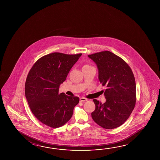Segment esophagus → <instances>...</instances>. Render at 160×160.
Segmentation results:
<instances>
[{
	"label": "esophagus",
	"instance_id": "obj_1",
	"mask_svg": "<svg viewBox=\"0 0 160 160\" xmlns=\"http://www.w3.org/2000/svg\"><path fill=\"white\" fill-rule=\"evenodd\" d=\"M87 100H88V99L85 98H81L80 99V102H85V101H87Z\"/></svg>",
	"mask_w": 160,
	"mask_h": 160
}]
</instances>
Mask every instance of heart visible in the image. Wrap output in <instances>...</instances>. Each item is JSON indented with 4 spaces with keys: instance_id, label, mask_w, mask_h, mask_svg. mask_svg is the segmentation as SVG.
Returning <instances> with one entry per match:
<instances>
[{
    "instance_id": "b5f03b06",
    "label": "heart",
    "mask_w": 160,
    "mask_h": 160,
    "mask_svg": "<svg viewBox=\"0 0 160 160\" xmlns=\"http://www.w3.org/2000/svg\"><path fill=\"white\" fill-rule=\"evenodd\" d=\"M85 66H89V65H85Z\"/></svg>"
}]
</instances>
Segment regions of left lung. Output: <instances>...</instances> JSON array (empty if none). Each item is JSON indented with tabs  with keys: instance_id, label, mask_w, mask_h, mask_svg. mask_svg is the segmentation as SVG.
<instances>
[{
	"instance_id": "1",
	"label": "left lung",
	"mask_w": 160,
	"mask_h": 160,
	"mask_svg": "<svg viewBox=\"0 0 160 160\" xmlns=\"http://www.w3.org/2000/svg\"><path fill=\"white\" fill-rule=\"evenodd\" d=\"M88 57L97 64L100 82L107 87L104 104L93 100L95 109L92 118L104 128H117L128 119L136 105L133 73L125 61L110 51L95 53Z\"/></svg>"
}]
</instances>
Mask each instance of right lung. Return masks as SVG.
<instances>
[{
	"mask_svg": "<svg viewBox=\"0 0 160 160\" xmlns=\"http://www.w3.org/2000/svg\"><path fill=\"white\" fill-rule=\"evenodd\" d=\"M81 55L51 53L39 58L29 71L25 84L26 97L33 115L45 125L58 128L73 114L79 97L60 94L59 87Z\"/></svg>",
	"mask_w": 160,
	"mask_h": 160,
	"instance_id": "1",
	"label": "right lung"
}]
</instances>
